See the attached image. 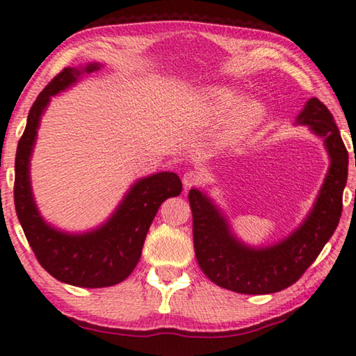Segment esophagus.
Returning <instances> with one entry per match:
<instances>
[{
	"label": "esophagus",
	"mask_w": 356,
	"mask_h": 356,
	"mask_svg": "<svg viewBox=\"0 0 356 356\" xmlns=\"http://www.w3.org/2000/svg\"><path fill=\"white\" fill-rule=\"evenodd\" d=\"M202 182V174L200 171H186L184 176V184L185 186H195Z\"/></svg>",
	"instance_id": "34e87169"
}]
</instances>
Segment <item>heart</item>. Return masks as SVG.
I'll return each instance as SVG.
<instances>
[{
  "label": "heart",
  "instance_id": "b5f03b06",
  "mask_svg": "<svg viewBox=\"0 0 356 356\" xmlns=\"http://www.w3.org/2000/svg\"><path fill=\"white\" fill-rule=\"evenodd\" d=\"M242 95L231 88H215L207 94V111L210 118L220 119L231 113L240 103ZM239 106V105H238ZM238 107V106H237ZM265 108L259 100H246L236 108L229 118L226 129L222 131V141L234 144L251 134L264 120Z\"/></svg>",
  "mask_w": 356,
  "mask_h": 356
}]
</instances>
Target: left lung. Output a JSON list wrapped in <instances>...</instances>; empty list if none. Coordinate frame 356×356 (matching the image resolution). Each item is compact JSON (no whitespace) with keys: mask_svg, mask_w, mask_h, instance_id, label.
<instances>
[{"mask_svg":"<svg viewBox=\"0 0 356 356\" xmlns=\"http://www.w3.org/2000/svg\"><path fill=\"white\" fill-rule=\"evenodd\" d=\"M297 120L323 138L331 165L314 209L291 237L270 248H248L232 237L207 196L195 188L188 193L195 254L204 275L216 286L248 295L280 292L301 278L339 225L348 172V152L339 129L316 97L308 100Z\"/></svg>","mask_w":356,"mask_h":356,"instance_id":"obj_1","label":"left lung"}]
</instances>
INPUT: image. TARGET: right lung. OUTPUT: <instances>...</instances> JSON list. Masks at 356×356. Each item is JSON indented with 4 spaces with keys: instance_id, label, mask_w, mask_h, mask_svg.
I'll return each mask as SVG.
<instances>
[{
    "instance_id": "1",
    "label": "right lung",
    "mask_w": 356,
    "mask_h": 356,
    "mask_svg": "<svg viewBox=\"0 0 356 356\" xmlns=\"http://www.w3.org/2000/svg\"><path fill=\"white\" fill-rule=\"evenodd\" d=\"M97 69L99 64H89L84 69L65 67L47 84L29 110L15 154L14 202L28 243L53 278L78 287H110L127 278L140 261L144 238L156 210L168 197L179 196L182 191V182L174 172L141 179L105 226L83 236L59 232L40 218L29 185V156L40 114L50 95L75 83L83 72L89 74Z\"/></svg>"
}]
</instances>
